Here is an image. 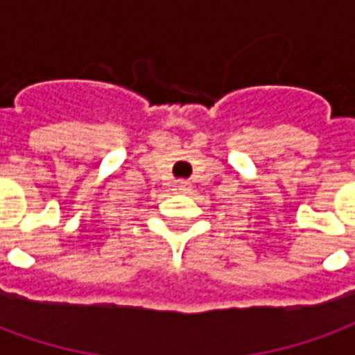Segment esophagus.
Listing matches in <instances>:
<instances>
[{
    "label": "esophagus",
    "instance_id": "esophagus-1",
    "mask_svg": "<svg viewBox=\"0 0 355 355\" xmlns=\"http://www.w3.org/2000/svg\"><path fill=\"white\" fill-rule=\"evenodd\" d=\"M175 190H178V192H188V190H190V182H186V180H177V182H175Z\"/></svg>",
    "mask_w": 355,
    "mask_h": 355
}]
</instances>
